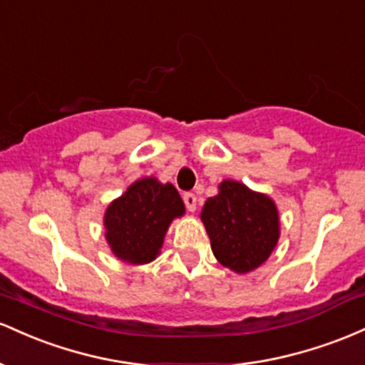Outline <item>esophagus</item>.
Instances as JSON below:
<instances>
[{"label": "esophagus", "mask_w": 365, "mask_h": 365, "mask_svg": "<svg viewBox=\"0 0 365 365\" xmlns=\"http://www.w3.org/2000/svg\"><path fill=\"white\" fill-rule=\"evenodd\" d=\"M182 200H184V205H186L187 210L190 212L196 210V202H198V200H196V196L193 193H184Z\"/></svg>", "instance_id": "obj_1"}]
</instances>
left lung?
<instances>
[{
    "label": "left lung",
    "mask_w": 365,
    "mask_h": 365,
    "mask_svg": "<svg viewBox=\"0 0 365 365\" xmlns=\"http://www.w3.org/2000/svg\"><path fill=\"white\" fill-rule=\"evenodd\" d=\"M202 220L215 259L240 274L264 264L279 240L272 200L236 181H224L219 195L205 202Z\"/></svg>",
    "instance_id": "1"
}]
</instances>
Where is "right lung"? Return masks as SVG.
I'll return each mask as SVG.
<instances>
[{"mask_svg":"<svg viewBox=\"0 0 365 365\" xmlns=\"http://www.w3.org/2000/svg\"><path fill=\"white\" fill-rule=\"evenodd\" d=\"M182 214L184 203L170 182L139 179L106 208V241L118 259L148 264L157 259L172 219Z\"/></svg>","mask_w":365,"mask_h":365,"instance_id":"obj_1","label":"right lung"}]
</instances>
